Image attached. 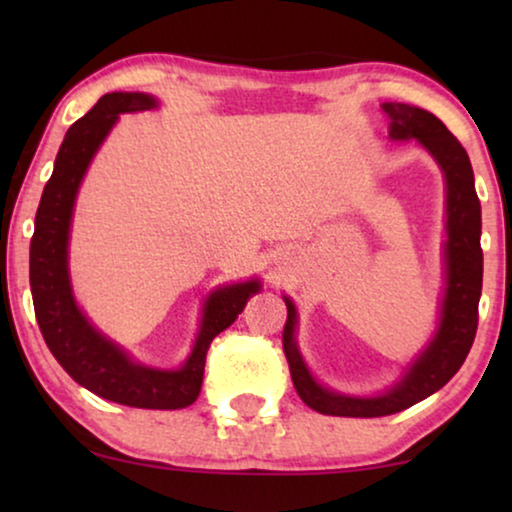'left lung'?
<instances>
[{
    "label": "left lung",
    "instance_id": "1",
    "mask_svg": "<svg viewBox=\"0 0 512 512\" xmlns=\"http://www.w3.org/2000/svg\"><path fill=\"white\" fill-rule=\"evenodd\" d=\"M391 139H417L436 158L447 188V242H445V296L438 331L429 347L410 363L403 380L377 396H347L314 380L296 345V305L284 296L286 317L282 342L291 380L305 405L333 417H384L436 394L452 380L466 361L478 331V303L482 293L480 200L475 193L473 167L459 139L429 111L410 104L384 102Z\"/></svg>",
    "mask_w": 512,
    "mask_h": 512
}]
</instances>
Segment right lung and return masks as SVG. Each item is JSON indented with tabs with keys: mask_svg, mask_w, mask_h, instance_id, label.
<instances>
[{
	"mask_svg": "<svg viewBox=\"0 0 512 512\" xmlns=\"http://www.w3.org/2000/svg\"><path fill=\"white\" fill-rule=\"evenodd\" d=\"M158 100L146 93H107L86 116L67 130L51 179L41 195L30 244V286L41 335L69 377L107 401L146 410L188 408L200 394L207 349L233 324L261 282L223 286L202 307L200 333L179 370L149 368L132 361L116 342L90 326L76 305L67 268L69 226L74 200L90 160L114 128L118 114L156 109Z\"/></svg>",
	"mask_w": 512,
	"mask_h": 512,
	"instance_id": "1",
	"label": "right lung"
}]
</instances>
